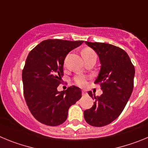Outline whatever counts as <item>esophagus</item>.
<instances>
[{
  "mask_svg": "<svg viewBox=\"0 0 148 148\" xmlns=\"http://www.w3.org/2000/svg\"><path fill=\"white\" fill-rule=\"evenodd\" d=\"M82 95H87V92H86V91H82Z\"/></svg>",
  "mask_w": 148,
  "mask_h": 148,
  "instance_id": "obj_1",
  "label": "esophagus"
}]
</instances>
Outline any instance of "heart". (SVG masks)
Masks as SVG:
<instances>
[{"label": "heart", "instance_id": "b5f03b06", "mask_svg": "<svg viewBox=\"0 0 148 148\" xmlns=\"http://www.w3.org/2000/svg\"><path fill=\"white\" fill-rule=\"evenodd\" d=\"M82 54L83 58L89 56H92V55H95L93 51L91 49H89V48H86V49H84L82 51ZM75 81L77 84L79 86H84L86 84V78L83 75H78V76H76L75 78Z\"/></svg>", "mask_w": 148, "mask_h": 148}]
</instances>
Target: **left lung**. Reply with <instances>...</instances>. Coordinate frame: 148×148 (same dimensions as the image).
<instances>
[{
	"label": "left lung",
	"mask_w": 148,
	"mask_h": 148,
	"mask_svg": "<svg viewBox=\"0 0 148 148\" xmlns=\"http://www.w3.org/2000/svg\"><path fill=\"white\" fill-rule=\"evenodd\" d=\"M85 44L98 55L101 67L95 84L101 87L103 94L95 97L90 109L84 111V117L89 125L103 127L118 118L130 99L133 90L135 68L125 51L105 43Z\"/></svg>",
	"instance_id": "8db88e82"
}]
</instances>
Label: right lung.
<instances>
[{
    "label": "right lung",
    "mask_w": 148,
    "mask_h": 148,
    "mask_svg": "<svg viewBox=\"0 0 148 148\" xmlns=\"http://www.w3.org/2000/svg\"><path fill=\"white\" fill-rule=\"evenodd\" d=\"M83 40H46L29 53L22 72L23 94L32 116L40 123L58 126L67 119L68 110L82 98V90L73 86L58 91L64 75V63L70 51Z\"/></svg>",
    "instance_id": "obj_1"
}]
</instances>
